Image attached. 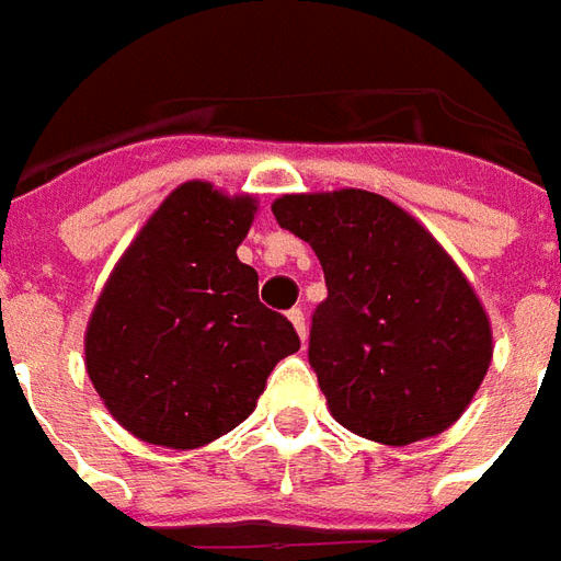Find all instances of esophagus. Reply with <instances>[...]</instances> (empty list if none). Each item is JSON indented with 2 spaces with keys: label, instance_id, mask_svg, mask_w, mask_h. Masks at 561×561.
I'll use <instances>...</instances> for the list:
<instances>
[{
  "label": "esophagus",
  "instance_id": "1",
  "mask_svg": "<svg viewBox=\"0 0 561 561\" xmlns=\"http://www.w3.org/2000/svg\"><path fill=\"white\" fill-rule=\"evenodd\" d=\"M288 321H291L294 330H297V336L306 342V316L304 312H300V309H291V312H288Z\"/></svg>",
  "mask_w": 561,
  "mask_h": 561
}]
</instances>
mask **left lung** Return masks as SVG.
<instances>
[{"mask_svg":"<svg viewBox=\"0 0 561 561\" xmlns=\"http://www.w3.org/2000/svg\"><path fill=\"white\" fill-rule=\"evenodd\" d=\"M273 216L324 270L328 300L312 316L309 364L330 414L397 447L457 423L490 369L493 330L442 243L364 188L282 195Z\"/></svg>","mask_w":561,"mask_h":561,"instance_id":"1","label":"left lung"}]
</instances>
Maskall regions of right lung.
<instances>
[{
    "mask_svg": "<svg viewBox=\"0 0 561 561\" xmlns=\"http://www.w3.org/2000/svg\"><path fill=\"white\" fill-rule=\"evenodd\" d=\"M255 213L252 195L176 185L104 282L83 336L87 373L140 442L195 450L231 433L273 366L300 348L237 257Z\"/></svg>",
    "mask_w": 561,
    "mask_h": 561,
    "instance_id": "1",
    "label": "right lung"
}]
</instances>
